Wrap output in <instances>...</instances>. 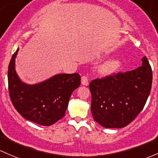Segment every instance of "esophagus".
Here are the masks:
<instances>
[{
  "label": "esophagus",
  "mask_w": 158,
  "mask_h": 158,
  "mask_svg": "<svg viewBox=\"0 0 158 158\" xmlns=\"http://www.w3.org/2000/svg\"><path fill=\"white\" fill-rule=\"evenodd\" d=\"M81 82H82V85H89V79H88L87 76H82V78H81Z\"/></svg>",
  "instance_id": "obj_1"
}]
</instances>
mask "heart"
<instances>
[{"label":"heart","mask_w":158,"mask_h":158,"mask_svg":"<svg viewBox=\"0 0 158 158\" xmlns=\"http://www.w3.org/2000/svg\"><path fill=\"white\" fill-rule=\"evenodd\" d=\"M119 61L117 60H110L102 66V71L105 73H110L118 68Z\"/></svg>","instance_id":"obj_1"}]
</instances>
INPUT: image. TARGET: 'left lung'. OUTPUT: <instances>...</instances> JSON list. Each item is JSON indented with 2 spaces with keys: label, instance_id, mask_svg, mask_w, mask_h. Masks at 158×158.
<instances>
[{
  "label": "left lung",
  "instance_id": "left-lung-1",
  "mask_svg": "<svg viewBox=\"0 0 158 158\" xmlns=\"http://www.w3.org/2000/svg\"><path fill=\"white\" fill-rule=\"evenodd\" d=\"M142 66L91 81V111L94 121L105 128H123L142 111L151 92L152 70L147 57Z\"/></svg>",
  "mask_w": 158,
  "mask_h": 158
}]
</instances>
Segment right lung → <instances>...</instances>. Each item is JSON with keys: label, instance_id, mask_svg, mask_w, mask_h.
I'll return each mask as SVG.
<instances>
[{"label": "right lung", "instance_id": "right-lung-1", "mask_svg": "<svg viewBox=\"0 0 158 158\" xmlns=\"http://www.w3.org/2000/svg\"><path fill=\"white\" fill-rule=\"evenodd\" d=\"M13 54L8 66L10 98L15 109L27 120L51 126L65 115L71 94L80 85L79 73L57 74L38 84L23 82L15 70Z\"/></svg>", "mask_w": 158, "mask_h": 158}]
</instances>
